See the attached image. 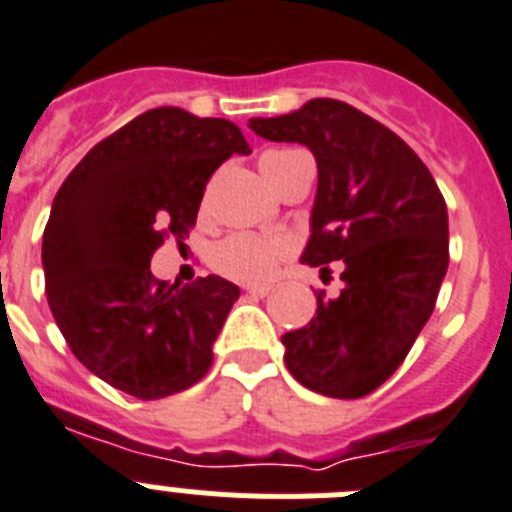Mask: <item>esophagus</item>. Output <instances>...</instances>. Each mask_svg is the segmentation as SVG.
Listing matches in <instances>:
<instances>
[{
	"mask_svg": "<svg viewBox=\"0 0 512 512\" xmlns=\"http://www.w3.org/2000/svg\"><path fill=\"white\" fill-rule=\"evenodd\" d=\"M247 293L250 296H257V298H265L267 293H273V285H247Z\"/></svg>",
	"mask_w": 512,
	"mask_h": 512,
	"instance_id": "obj_1",
	"label": "esophagus"
}]
</instances>
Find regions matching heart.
<instances>
[{
    "label": "heart",
    "instance_id": "heart-1",
    "mask_svg": "<svg viewBox=\"0 0 512 512\" xmlns=\"http://www.w3.org/2000/svg\"><path fill=\"white\" fill-rule=\"evenodd\" d=\"M298 150H270L260 158L262 176L270 186H278L280 168L290 155ZM290 255V242L285 237H273V234H252V232H234L216 242L211 250V265L216 273L227 278L239 280V283H265L273 278L280 260Z\"/></svg>",
    "mask_w": 512,
    "mask_h": 512
}]
</instances>
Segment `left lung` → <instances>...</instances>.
Segmentation results:
<instances>
[{
	"label": "left lung",
	"mask_w": 512,
	"mask_h": 512,
	"mask_svg": "<svg viewBox=\"0 0 512 512\" xmlns=\"http://www.w3.org/2000/svg\"><path fill=\"white\" fill-rule=\"evenodd\" d=\"M250 130L311 150L319 186L301 262L342 265V293H319L316 316L283 334L285 365L313 393L362 398L398 370L434 313L449 267L444 196L411 147L344 101L311 99L250 119Z\"/></svg>",
	"instance_id": "1"
}]
</instances>
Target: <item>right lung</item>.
Wrapping results in <instances>:
<instances>
[{
	"label": "right lung",
	"instance_id": "add662e5",
	"mask_svg": "<svg viewBox=\"0 0 512 512\" xmlns=\"http://www.w3.org/2000/svg\"><path fill=\"white\" fill-rule=\"evenodd\" d=\"M250 153L229 119L158 107L91 147L55 193L48 306L78 362L112 388L158 400L211 367L239 288L219 275L170 285L150 260L165 234L188 237L211 173Z\"/></svg>",
	"mask_w": 512,
	"mask_h": 512
}]
</instances>
